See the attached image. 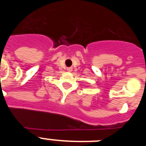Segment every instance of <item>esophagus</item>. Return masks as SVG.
Listing matches in <instances>:
<instances>
[{
  "mask_svg": "<svg viewBox=\"0 0 146 146\" xmlns=\"http://www.w3.org/2000/svg\"><path fill=\"white\" fill-rule=\"evenodd\" d=\"M67 71H68V72H72V67H69V68H67Z\"/></svg>",
  "mask_w": 146,
  "mask_h": 146,
  "instance_id": "esophagus-1",
  "label": "esophagus"
}]
</instances>
